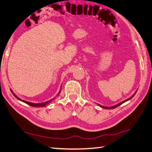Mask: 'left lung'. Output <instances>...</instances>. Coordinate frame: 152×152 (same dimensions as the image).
Masks as SVG:
<instances>
[{"label":"left lung","mask_w":152,"mask_h":152,"mask_svg":"<svg viewBox=\"0 0 152 152\" xmlns=\"http://www.w3.org/2000/svg\"><path fill=\"white\" fill-rule=\"evenodd\" d=\"M138 90V89H137ZM137 90L135 92V93L134 94L132 95L130 98H129L128 99H126V100H124V101H123V102H121V103H118V104H115V105H114V106H112V107H104V106H103V105H101V104H98V105L100 107H102V108H104V109H113V108H116V107H119V105H121V104H122L123 103H125L126 102H128V101H129L130 99H132V98H133V97L135 96V94H136V92H137Z\"/></svg>","instance_id":"obj_1"}]
</instances>
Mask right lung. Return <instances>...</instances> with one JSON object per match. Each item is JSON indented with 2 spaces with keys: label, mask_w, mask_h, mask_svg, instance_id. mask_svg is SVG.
Listing matches in <instances>:
<instances>
[{
  "label": "right lung",
  "mask_w": 152,
  "mask_h": 152,
  "mask_svg": "<svg viewBox=\"0 0 152 152\" xmlns=\"http://www.w3.org/2000/svg\"><path fill=\"white\" fill-rule=\"evenodd\" d=\"M61 88H60V91H59V92L58 93V94H57V96L60 94V93L61 92ZM10 91H11V93H12V94H13V96L15 97V98H16L17 99H18V100H20V101H21V102H24V103H26V104H29V105H30V106H31V107H45V106H46L47 104H49L50 102H51V101H53V100H54V99L55 98H53V99H50V100H49V101H48V102H44V103H31V102H27V101H25V100H23V99H20V98H18V97L15 94V93L13 92V91L11 90V89H10Z\"/></svg>",
  "instance_id": "1"
}]
</instances>
